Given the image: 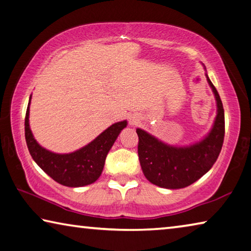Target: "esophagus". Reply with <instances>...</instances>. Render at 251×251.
Segmentation results:
<instances>
[{"label":"esophagus","instance_id":"1","mask_svg":"<svg viewBox=\"0 0 251 251\" xmlns=\"http://www.w3.org/2000/svg\"><path fill=\"white\" fill-rule=\"evenodd\" d=\"M131 125H133V122H131Z\"/></svg>","mask_w":251,"mask_h":251}]
</instances>
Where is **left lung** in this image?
Listing matches in <instances>:
<instances>
[{
    "instance_id": "1",
    "label": "left lung",
    "mask_w": 251,
    "mask_h": 251,
    "mask_svg": "<svg viewBox=\"0 0 251 251\" xmlns=\"http://www.w3.org/2000/svg\"><path fill=\"white\" fill-rule=\"evenodd\" d=\"M207 80L217 100V117L210 133L202 141L190 147H172L137 129L142 171L155 186L168 189L190 186L207 174L219 157L225 138V112L219 93L208 75Z\"/></svg>"
}]
</instances>
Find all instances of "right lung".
I'll return each instance as SVG.
<instances>
[{
  "instance_id": "obj_1",
  "label": "right lung",
  "mask_w": 251,
  "mask_h": 251,
  "mask_svg": "<svg viewBox=\"0 0 251 251\" xmlns=\"http://www.w3.org/2000/svg\"><path fill=\"white\" fill-rule=\"evenodd\" d=\"M28 106L30 102L24 121L25 140L30 154L41 169L54 181L67 187H83L97 181L103 170L106 154L121 130L126 126V121L114 123L88 146L75 152L57 154L45 150L33 138L28 125Z\"/></svg>"
}]
</instances>
